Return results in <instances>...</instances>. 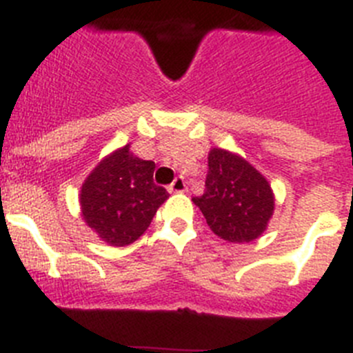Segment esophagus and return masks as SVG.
<instances>
[{"mask_svg":"<svg viewBox=\"0 0 353 353\" xmlns=\"http://www.w3.org/2000/svg\"><path fill=\"white\" fill-rule=\"evenodd\" d=\"M185 189H187V185H185V180H183V176H176V179L173 180V183L168 187V191L173 192V194H182V192H185Z\"/></svg>","mask_w":353,"mask_h":353,"instance_id":"1","label":"esophagus"}]
</instances>
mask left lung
I'll list each match as a JSON object with an SVG mask.
<instances>
[{
    "mask_svg": "<svg viewBox=\"0 0 353 353\" xmlns=\"http://www.w3.org/2000/svg\"><path fill=\"white\" fill-rule=\"evenodd\" d=\"M192 201L215 235L233 244H245L267 230L276 198L269 180L244 157L230 150L212 148L205 192Z\"/></svg>",
    "mask_w": 353,
    "mask_h": 353,
    "instance_id": "left-lung-1",
    "label": "left lung"
}]
</instances>
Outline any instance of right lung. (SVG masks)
Returning a JSON list of instances; mask_svg holds the SVG:
<instances>
[{
    "instance_id": "add662e5",
    "label": "right lung",
    "mask_w": 353,
    "mask_h": 353,
    "mask_svg": "<svg viewBox=\"0 0 353 353\" xmlns=\"http://www.w3.org/2000/svg\"><path fill=\"white\" fill-rule=\"evenodd\" d=\"M154 161H143L130 145L105 155L81 185L79 205L84 223L99 239L123 248L148 230L155 212L170 194L154 183Z\"/></svg>"
}]
</instances>
